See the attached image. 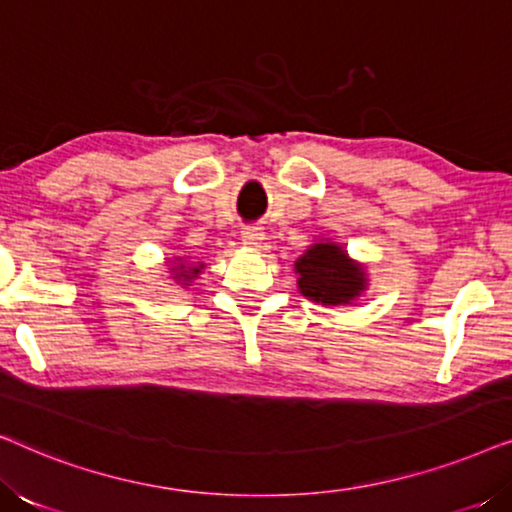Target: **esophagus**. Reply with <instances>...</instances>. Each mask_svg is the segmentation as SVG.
Here are the masks:
<instances>
[{
    "label": "esophagus",
    "mask_w": 512,
    "mask_h": 512,
    "mask_svg": "<svg viewBox=\"0 0 512 512\" xmlns=\"http://www.w3.org/2000/svg\"><path fill=\"white\" fill-rule=\"evenodd\" d=\"M242 242L247 247H258L263 242V230L258 226H244L242 228Z\"/></svg>",
    "instance_id": "obj_1"
}]
</instances>
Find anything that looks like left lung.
Wrapping results in <instances>:
<instances>
[{
    "label": "left lung",
    "instance_id": "obj_1",
    "mask_svg": "<svg viewBox=\"0 0 512 512\" xmlns=\"http://www.w3.org/2000/svg\"><path fill=\"white\" fill-rule=\"evenodd\" d=\"M298 291L321 305H349L366 291V270L335 242H317L296 261Z\"/></svg>",
    "mask_w": 512,
    "mask_h": 512
}]
</instances>
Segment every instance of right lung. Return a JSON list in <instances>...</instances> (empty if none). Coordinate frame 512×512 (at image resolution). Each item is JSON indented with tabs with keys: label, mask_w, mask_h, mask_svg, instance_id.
Returning a JSON list of instances; mask_svg holds the SVG:
<instances>
[{
	"label": "right lung",
	"mask_w": 512,
	"mask_h": 512,
	"mask_svg": "<svg viewBox=\"0 0 512 512\" xmlns=\"http://www.w3.org/2000/svg\"><path fill=\"white\" fill-rule=\"evenodd\" d=\"M205 268V263H200V265H193V268H186L184 263H179V265H174L172 268V272H174V279H177L179 284H184V286H191V282L195 277L200 275V270Z\"/></svg>",
	"instance_id": "add662e5"
}]
</instances>
